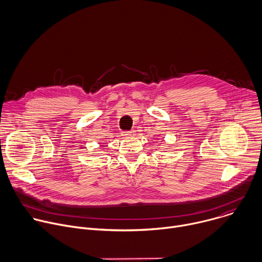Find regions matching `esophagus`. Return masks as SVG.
<instances>
[{
  "label": "esophagus",
  "mask_w": 262,
  "mask_h": 262,
  "mask_svg": "<svg viewBox=\"0 0 262 262\" xmlns=\"http://www.w3.org/2000/svg\"><path fill=\"white\" fill-rule=\"evenodd\" d=\"M134 134H135L134 130H127V132H122V133H121V136L124 137V138H127V137L134 136Z\"/></svg>",
  "instance_id": "obj_1"
}]
</instances>
